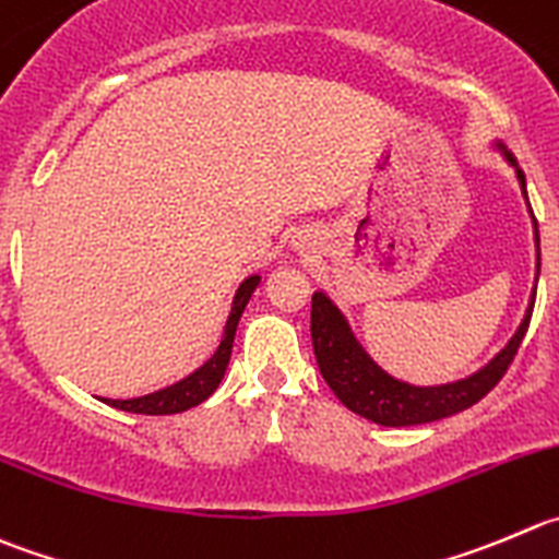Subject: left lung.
I'll use <instances>...</instances> for the list:
<instances>
[{"label": "left lung", "instance_id": "obj_1", "mask_svg": "<svg viewBox=\"0 0 559 559\" xmlns=\"http://www.w3.org/2000/svg\"><path fill=\"white\" fill-rule=\"evenodd\" d=\"M497 147L502 151V156L508 158L510 167H515V178H519L524 197H527V189H524L527 180H524V173L519 169V164H515V156L510 151H504L502 142H499ZM535 243H538V222H535ZM533 305L535 294L519 332L510 337V343L493 356L491 362L483 370H477V373H472L469 379L453 381V384L414 386L406 384V381L392 379L390 373H384V370L370 359L368 350L359 345V340L350 332L343 312H340L337 307H334V301L329 299L326 294H321V290L312 294V348H316V359L318 368H321L323 381L332 386V392L340 397V403H343L345 408H350V412L359 414V417L370 419V423L386 425V428L423 425L475 406L480 397H486L488 392L499 384V379L508 373L510 362H513V356L515 350H519V345H522L524 334H527L530 318H533Z\"/></svg>", "mask_w": 559, "mask_h": 559}]
</instances>
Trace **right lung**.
Here are the masks:
<instances>
[{
	"instance_id": "right-lung-1",
	"label": "right lung",
	"mask_w": 559,
	"mask_h": 559,
	"mask_svg": "<svg viewBox=\"0 0 559 559\" xmlns=\"http://www.w3.org/2000/svg\"><path fill=\"white\" fill-rule=\"evenodd\" d=\"M258 283H260V276L254 274L249 276V280H243L241 288L236 290V299H233V310L225 323V334H222L219 348H216V354L211 356L203 368H197L194 373L180 379L178 384L164 386V390L151 392V395L131 397V401H111V397H100V401H104L106 406H115L120 408V412H131V414H178V412H186V408L197 406V403H203L205 397L214 395L219 381L225 379L227 362H230L233 337H236L241 312L243 307H247V301L252 299Z\"/></svg>"
}]
</instances>
